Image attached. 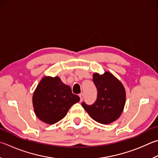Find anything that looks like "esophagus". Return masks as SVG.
<instances>
[{"mask_svg":"<svg viewBox=\"0 0 158 158\" xmlns=\"http://www.w3.org/2000/svg\"><path fill=\"white\" fill-rule=\"evenodd\" d=\"M79 97H80V101H83V99H84V94L83 93H81V94H79Z\"/></svg>","mask_w":158,"mask_h":158,"instance_id":"34e87169","label":"esophagus"}]
</instances>
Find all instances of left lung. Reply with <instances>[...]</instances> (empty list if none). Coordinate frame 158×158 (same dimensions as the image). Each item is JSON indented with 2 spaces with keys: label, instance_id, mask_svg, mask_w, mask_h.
<instances>
[{
  "label": "left lung",
  "instance_id": "8db88e82",
  "mask_svg": "<svg viewBox=\"0 0 158 158\" xmlns=\"http://www.w3.org/2000/svg\"><path fill=\"white\" fill-rule=\"evenodd\" d=\"M93 81L97 90L95 102L81 105L94 121L108 124L119 118L126 103V91L124 85L113 74L105 72L103 74H93Z\"/></svg>",
  "mask_w": 158,
  "mask_h": 158
}]
</instances>
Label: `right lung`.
<instances>
[{"label":"right lung","mask_w":158,"mask_h":158,"mask_svg":"<svg viewBox=\"0 0 158 158\" xmlns=\"http://www.w3.org/2000/svg\"><path fill=\"white\" fill-rule=\"evenodd\" d=\"M80 100L71 88L59 77H45L37 85L32 102L36 117L48 124H54L66 115L73 104Z\"/></svg>","instance_id":"obj_1"}]
</instances>
